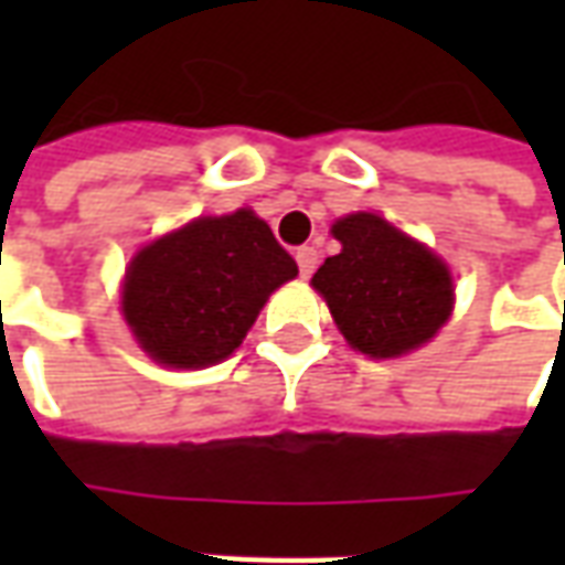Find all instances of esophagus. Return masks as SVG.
<instances>
[{"instance_id":"34e87169","label":"esophagus","mask_w":565,"mask_h":565,"mask_svg":"<svg viewBox=\"0 0 565 565\" xmlns=\"http://www.w3.org/2000/svg\"><path fill=\"white\" fill-rule=\"evenodd\" d=\"M318 250H315V247L311 245H306V247H299V250H296V263H299V275H302V278H311V271L318 269Z\"/></svg>"}]
</instances>
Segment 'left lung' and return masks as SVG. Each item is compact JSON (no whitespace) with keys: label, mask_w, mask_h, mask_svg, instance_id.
<instances>
[{"label":"left lung","mask_w":565,"mask_h":565,"mask_svg":"<svg viewBox=\"0 0 565 565\" xmlns=\"http://www.w3.org/2000/svg\"><path fill=\"white\" fill-rule=\"evenodd\" d=\"M332 235L342 250L323 259L311 287L354 351L375 360L403 356L448 323L454 281L429 247L372 211L335 221Z\"/></svg>","instance_id":"1"}]
</instances>
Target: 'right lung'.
Returning <instances> with one entry per match:
<instances>
[{
    "mask_svg": "<svg viewBox=\"0 0 565 565\" xmlns=\"http://www.w3.org/2000/svg\"><path fill=\"white\" fill-rule=\"evenodd\" d=\"M269 223L238 209L196 217L132 257L124 318L136 342L172 369L214 366L245 342L259 308L296 278Z\"/></svg>",
    "mask_w": 565,
    "mask_h": 565,
    "instance_id": "right-lung-1",
    "label": "right lung"
}]
</instances>
